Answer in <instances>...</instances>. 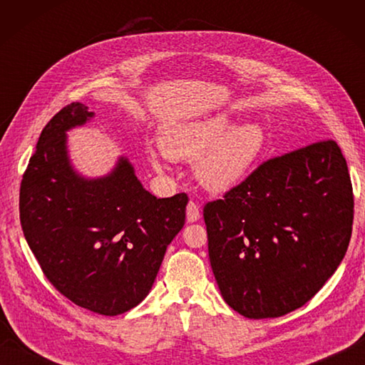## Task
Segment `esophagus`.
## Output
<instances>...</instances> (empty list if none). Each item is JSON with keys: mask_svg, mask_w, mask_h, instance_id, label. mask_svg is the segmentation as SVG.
Segmentation results:
<instances>
[{"mask_svg": "<svg viewBox=\"0 0 365 365\" xmlns=\"http://www.w3.org/2000/svg\"><path fill=\"white\" fill-rule=\"evenodd\" d=\"M199 218H200L199 205L196 202H192V200H190L188 205H187V221L188 222H196Z\"/></svg>", "mask_w": 365, "mask_h": 365, "instance_id": "esophagus-1", "label": "esophagus"}]
</instances>
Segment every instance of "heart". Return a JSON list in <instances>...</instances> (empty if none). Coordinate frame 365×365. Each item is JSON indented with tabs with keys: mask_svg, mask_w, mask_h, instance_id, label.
Returning a JSON list of instances; mask_svg holds the SVG:
<instances>
[{
	"mask_svg": "<svg viewBox=\"0 0 365 365\" xmlns=\"http://www.w3.org/2000/svg\"><path fill=\"white\" fill-rule=\"evenodd\" d=\"M267 136L259 123H240L227 113L169 123L161 149H150L149 160L157 170L165 160H195V175L204 188L226 192L242 185L265 150Z\"/></svg>",
	"mask_w": 365,
	"mask_h": 365,
	"instance_id": "1",
	"label": "heart"
}]
</instances>
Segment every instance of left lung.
Instances as JSON below:
<instances>
[{
  "label": "left lung",
  "mask_w": 365,
  "mask_h": 365,
  "mask_svg": "<svg viewBox=\"0 0 365 365\" xmlns=\"http://www.w3.org/2000/svg\"><path fill=\"white\" fill-rule=\"evenodd\" d=\"M353 188L334 141L263 163L204 207L221 297L247 319H276L311 299L345 257Z\"/></svg>",
  "instance_id": "obj_1"
}]
</instances>
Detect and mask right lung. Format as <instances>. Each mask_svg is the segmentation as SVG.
Here are the masks:
<instances>
[{
    "label": "right lung",
    "instance_id": "obj_1",
    "mask_svg": "<svg viewBox=\"0 0 365 365\" xmlns=\"http://www.w3.org/2000/svg\"><path fill=\"white\" fill-rule=\"evenodd\" d=\"M94 113L67 105L46 123L20 187V222L46 279L76 306L119 315L149 294L169 243L185 224L188 196L157 199L127 157L110 173L75 168L67 133Z\"/></svg>",
    "mask_w": 365,
    "mask_h": 365
}]
</instances>
